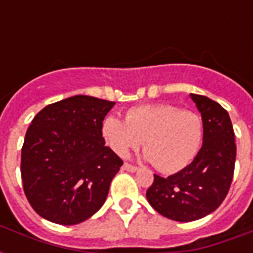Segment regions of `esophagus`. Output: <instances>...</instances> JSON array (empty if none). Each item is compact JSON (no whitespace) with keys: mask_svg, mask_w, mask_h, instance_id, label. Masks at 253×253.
I'll return each instance as SVG.
<instances>
[{"mask_svg":"<svg viewBox=\"0 0 253 253\" xmlns=\"http://www.w3.org/2000/svg\"><path fill=\"white\" fill-rule=\"evenodd\" d=\"M122 169L123 170H127V172H131V173H134L138 170V168H136V167L131 166V164H127V163H125V164H123Z\"/></svg>","mask_w":253,"mask_h":253,"instance_id":"1","label":"esophagus"}]
</instances>
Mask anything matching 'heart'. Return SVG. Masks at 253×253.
I'll list each match as a JSON object with an SVG mask.
<instances>
[{"label":"heart","mask_w":253,"mask_h":253,"mask_svg":"<svg viewBox=\"0 0 253 253\" xmlns=\"http://www.w3.org/2000/svg\"><path fill=\"white\" fill-rule=\"evenodd\" d=\"M101 135L114 154L127 158L143 142L146 159L167 174L189 167L204 140V121L194 111L158 103L131 107L126 121L107 115Z\"/></svg>","instance_id":"1"}]
</instances>
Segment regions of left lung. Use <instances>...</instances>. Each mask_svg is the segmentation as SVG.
Returning a JSON list of instances; mask_svg holds the SVG:
<instances>
[{"instance_id": "8db88e82", "label": "left lung", "mask_w": 253, "mask_h": 253, "mask_svg": "<svg viewBox=\"0 0 253 253\" xmlns=\"http://www.w3.org/2000/svg\"><path fill=\"white\" fill-rule=\"evenodd\" d=\"M190 98L204 121L200 152L172 176L155 174L146 194L159 214L177 222H193L215 211L227 196L235 168V134L228 113L205 95L192 93Z\"/></svg>"}]
</instances>
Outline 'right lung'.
Segmentation results:
<instances>
[{"label":"right lung","mask_w":253,"mask_h":253,"mask_svg":"<svg viewBox=\"0 0 253 253\" xmlns=\"http://www.w3.org/2000/svg\"><path fill=\"white\" fill-rule=\"evenodd\" d=\"M115 102L73 95L42 109L26 132L21 174L31 208L64 226L94 215L123 162L105 146L101 123Z\"/></svg>","instance_id":"right-lung-1"}]
</instances>
